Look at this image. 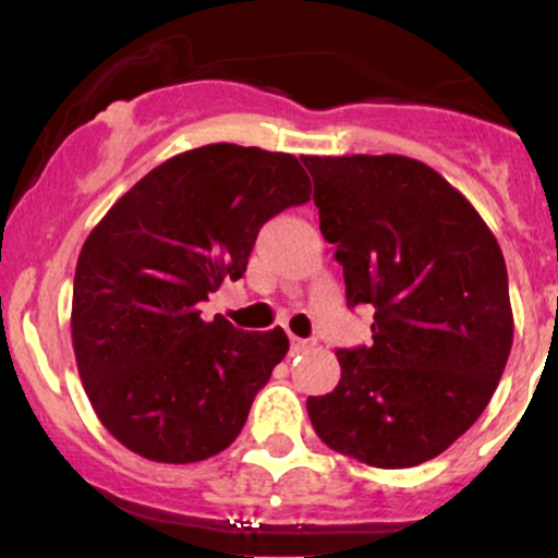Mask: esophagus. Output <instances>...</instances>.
I'll return each mask as SVG.
<instances>
[{
	"label": "esophagus",
	"mask_w": 558,
	"mask_h": 558,
	"mask_svg": "<svg viewBox=\"0 0 558 558\" xmlns=\"http://www.w3.org/2000/svg\"><path fill=\"white\" fill-rule=\"evenodd\" d=\"M312 341H304V338H291V351L293 354H301V351H310L312 349Z\"/></svg>",
	"instance_id": "esophagus-1"
}]
</instances>
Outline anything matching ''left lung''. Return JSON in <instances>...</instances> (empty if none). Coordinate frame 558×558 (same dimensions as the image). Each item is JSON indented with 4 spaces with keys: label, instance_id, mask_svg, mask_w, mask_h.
Listing matches in <instances>:
<instances>
[{
    "label": "left lung",
    "instance_id": "left-lung-1",
    "mask_svg": "<svg viewBox=\"0 0 558 558\" xmlns=\"http://www.w3.org/2000/svg\"><path fill=\"white\" fill-rule=\"evenodd\" d=\"M349 306H375L373 345L338 351L341 380L310 396L325 446L403 470L475 425L514 338L506 262L462 191L401 155L301 157Z\"/></svg>",
    "mask_w": 558,
    "mask_h": 558
}]
</instances>
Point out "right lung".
<instances>
[{"mask_svg": "<svg viewBox=\"0 0 558 558\" xmlns=\"http://www.w3.org/2000/svg\"><path fill=\"white\" fill-rule=\"evenodd\" d=\"M299 159L207 144L170 157L112 204L81 248L73 351L96 417L165 464L215 457L288 354L283 328L235 330L198 304L246 272L259 228L310 202Z\"/></svg>", "mask_w": 558, "mask_h": 558, "instance_id": "right-lung-1", "label": "right lung"}]
</instances>
